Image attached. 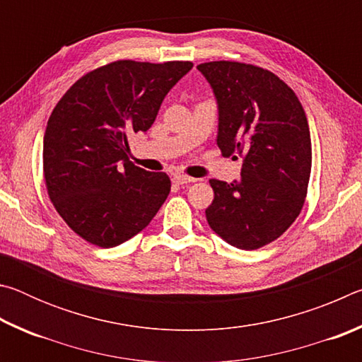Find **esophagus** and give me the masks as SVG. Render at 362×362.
I'll list each match as a JSON object with an SVG mask.
<instances>
[{
  "mask_svg": "<svg viewBox=\"0 0 362 362\" xmlns=\"http://www.w3.org/2000/svg\"><path fill=\"white\" fill-rule=\"evenodd\" d=\"M173 180H174V183H177V185H187V183L196 182V179H193V177L183 175V174H179V173L173 175Z\"/></svg>",
  "mask_w": 362,
  "mask_h": 362,
  "instance_id": "esophagus-1",
  "label": "esophagus"
}]
</instances>
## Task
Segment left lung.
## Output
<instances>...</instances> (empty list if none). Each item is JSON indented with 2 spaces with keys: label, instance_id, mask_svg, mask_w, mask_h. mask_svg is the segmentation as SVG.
I'll return each mask as SVG.
<instances>
[{
  "label": "left lung",
  "instance_id": "left-lung-1",
  "mask_svg": "<svg viewBox=\"0 0 362 362\" xmlns=\"http://www.w3.org/2000/svg\"><path fill=\"white\" fill-rule=\"evenodd\" d=\"M196 69L217 100L218 148L243 158L240 180H209L207 223L238 249L263 247L289 228L305 203L311 139L303 107L289 86L260 66L220 60Z\"/></svg>",
  "mask_w": 362,
  "mask_h": 362
}]
</instances>
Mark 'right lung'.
I'll return each mask as SVG.
<instances>
[{
	"label": "right lung",
	"mask_w": 362,
	"mask_h": 362,
	"mask_svg": "<svg viewBox=\"0 0 362 362\" xmlns=\"http://www.w3.org/2000/svg\"><path fill=\"white\" fill-rule=\"evenodd\" d=\"M192 69L118 60L79 78L52 110L42 142L47 193L83 240L119 246L166 201L169 177L134 166L127 137L150 129L164 97Z\"/></svg>",
	"instance_id": "obj_1"
}]
</instances>
